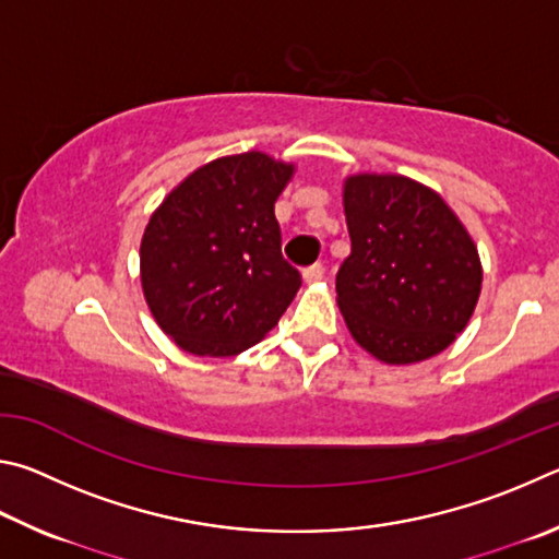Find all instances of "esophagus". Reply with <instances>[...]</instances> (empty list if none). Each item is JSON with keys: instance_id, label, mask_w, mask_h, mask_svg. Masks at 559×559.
Here are the masks:
<instances>
[{"instance_id": "esophagus-1", "label": "esophagus", "mask_w": 559, "mask_h": 559, "mask_svg": "<svg viewBox=\"0 0 559 559\" xmlns=\"http://www.w3.org/2000/svg\"><path fill=\"white\" fill-rule=\"evenodd\" d=\"M301 277H305L307 285H314V282L324 280V267H321V264H314V267L305 270V274H301Z\"/></svg>"}]
</instances>
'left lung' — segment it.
<instances>
[{"mask_svg":"<svg viewBox=\"0 0 559 559\" xmlns=\"http://www.w3.org/2000/svg\"><path fill=\"white\" fill-rule=\"evenodd\" d=\"M350 254L336 301L350 336L390 366L442 354L472 319L481 260L472 235L429 186L400 174L344 181Z\"/></svg>","mask_w":559,"mask_h":559,"instance_id":"obj_1","label":"left lung"}]
</instances>
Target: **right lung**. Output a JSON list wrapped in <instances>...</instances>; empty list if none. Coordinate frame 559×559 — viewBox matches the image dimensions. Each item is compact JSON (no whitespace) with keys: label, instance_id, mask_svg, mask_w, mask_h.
<instances>
[{"label":"right lung","instance_id":"1","mask_svg":"<svg viewBox=\"0 0 559 559\" xmlns=\"http://www.w3.org/2000/svg\"><path fill=\"white\" fill-rule=\"evenodd\" d=\"M295 164L264 152L221 156L166 193L140 245L156 324L193 356H238L277 326L301 277L282 258L274 201Z\"/></svg>","mask_w":559,"mask_h":559}]
</instances>
